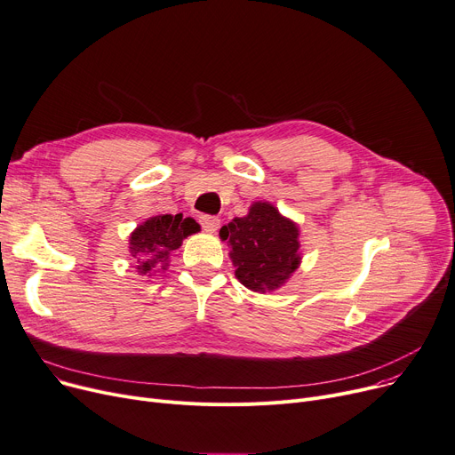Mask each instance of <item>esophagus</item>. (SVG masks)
I'll list each match as a JSON object with an SVG mask.
<instances>
[{
  "instance_id": "esophagus-1",
  "label": "esophagus",
  "mask_w": 455,
  "mask_h": 455,
  "mask_svg": "<svg viewBox=\"0 0 455 455\" xmlns=\"http://www.w3.org/2000/svg\"><path fill=\"white\" fill-rule=\"evenodd\" d=\"M199 223H201V227L206 232H216L220 228V225H221V220L216 218V216H201Z\"/></svg>"
}]
</instances>
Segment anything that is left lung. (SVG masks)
<instances>
[{
    "label": "left lung",
    "mask_w": 455,
    "mask_h": 455,
    "mask_svg": "<svg viewBox=\"0 0 455 455\" xmlns=\"http://www.w3.org/2000/svg\"><path fill=\"white\" fill-rule=\"evenodd\" d=\"M298 235V225L267 201L254 203L245 218H234L220 230L235 278L256 292L276 291L291 278L301 261Z\"/></svg>",
    "instance_id": "8db88e82"
}]
</instances>
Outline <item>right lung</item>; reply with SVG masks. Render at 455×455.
<instances>
[{
    "instance_id": "right-lung-1",
    "label": "right lung",
    "mask_w": 455,
    "mask_h": 455,
    "mask_svg": "<svg viewBox=\"0 0 455 455\" xmlns=\"http://www.w3.org/2000/svg\"><path fill=\"white\" fill-rule=\"evenodd\" d=\"M201 227L183 214H161L146 220L130 235V254L137 261L140 276H154V272L168 267L170 254L180 247L183 239L199 232Z\"/></svg>"
}]
</instances>
